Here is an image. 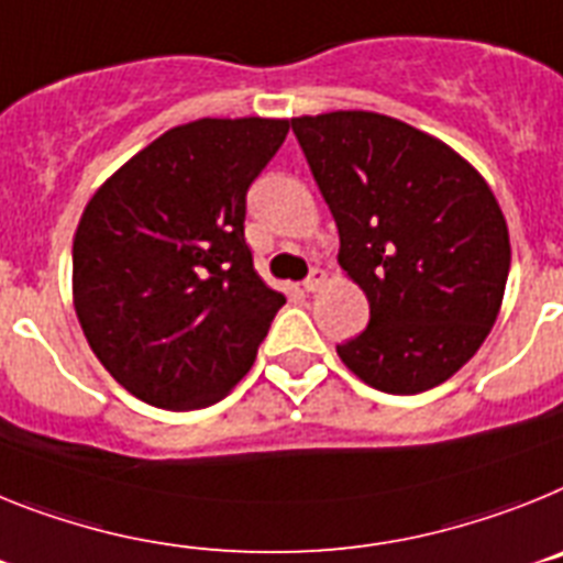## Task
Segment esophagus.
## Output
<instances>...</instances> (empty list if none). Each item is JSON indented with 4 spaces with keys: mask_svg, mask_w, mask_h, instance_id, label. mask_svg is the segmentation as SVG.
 <instances>
[{
    "mask_svg": "<svg viewBox=\"0 0 563 563\" xmlns=\"http://www.w3.org/2000/svg\"><path fill=\"white\" fill-rule=\"evenodd\" d=\"M322 283H325V272H322V268H311L309 277L302 280V288H306V291H320Z\"/></svg>",
    "mask_w": 563,
    "mask_h": 563,
    "instance_id": "1",
    "label": "esophagus"
}]
</instances>
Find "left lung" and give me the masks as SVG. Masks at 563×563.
<instances>
[{
  "instance_id": "obj_1",
  "label": "left lung",
  "mask_w": 563,
  "mask_h": 563,
  "mask_svg": "<svg viewBox=\"0 0 563 563\" xmlns=\"http://www.w3.org/2000/svg\"><path fill=\"white\" fill-rule=\"evenodd\" d=\"M340 229V266L371 320L336 354L385 394L451 379L490 334L510 234L485 178L451 146L379 112L291 119Z\"/></svg>"
}]
</instances>
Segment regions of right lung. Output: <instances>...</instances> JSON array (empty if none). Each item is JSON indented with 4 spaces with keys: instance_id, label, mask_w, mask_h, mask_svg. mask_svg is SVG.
<instances>
[{
    "instance_id": "add662e5",
    "label": "right lung",
    "mask_w": 563,
    "mask_h": 563,
    "mask_svg": "<svg viewBox=\"0 0 563 563\" xmlns=\"http://www.w3.org/2000/svg\"><path fill=\"white\" fill-rule=\"evenodd\" d=\"M280 119H200L126 161L87 203L73 297L92 354L166 410L223 399L286 297L254 272L246 195L286 141Z\"/></svg>"
}]
</instances>
